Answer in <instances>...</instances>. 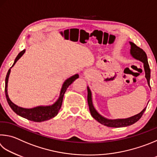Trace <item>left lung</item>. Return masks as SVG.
<instances>
[{"mask_svg": "<svg viewBox=\"0 0 157 157\" xmlns=\"http://www.w3.org/2000/svg\"><path fill=\"white\" fill-rule=\"evenodd\" d=\"M130 44L131 45L130 48V54L132 55L133 58L135 59L140 60L144 63L145 73H146V78L147 81L148 86L150 87V69L147 62V55L145 51L141 49L140 47L136 46V45L133 43V42H130ZM88 90V96H87V100L88 106H89V110L91 115L93 117L98 121L99 123L104 125V126L108 127H112V128H120V127H126L130 126L133 124H135V122L139 120L142 115H143L146 109V107L141 111L140 113L137 114L135 116L127 118V119H108L106 118H104V117H102L101 115L97 112L95 108H94L92 102V97H91V92L90 88L87 87Z\"/></svg>", "mask_w": 157, "mask_h": 157, "instance_id": "obj_1", "label": "left lung"}]
</instances>
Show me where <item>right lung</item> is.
I'll return each instance as SVG.
<instances>
[{
	"label": "right lung",
	"mask_w": 157,
	"mask_h": 157,
	"mask_svg": "<svg viewBox=\"0 0 157 157\" xmlns=\"http://www.w3.org/2000/svg\"><path fill=\"white\" fill-rule=\"evenodd\" d=\"M25 52V49L22 50L21 52L18 53V55L15 59L13 64L12 65L13 67L16 62L18 60V59L21 58V56L23 55ZM11 68L8 71L7 73L6 78H5V96H6L7 101L9 104L10 106L11 109L13 110L14 113H16L17 115L19 116L24 117L25 119H28V120L33 121L35 122H42L44 121L49 120V119L56 117L59 112V109L62 106V100H63V97L65 92L67 89V88L69 86V85L73 83L74 80H75L77 78H79L78 74H75L71 78L67 79L66 81L64 82L63 85H62V89L60 91V94H59V97L58 100L56 101L51 106H37L33 108H21L17 106V105L14 104L12 101L10 100L7 94V83H8V78H9L10 73L11 71Z\"/></svg>",
	"instance_id": "add662e5"
}]
</instances>
